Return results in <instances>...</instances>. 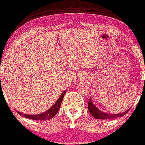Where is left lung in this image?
Instances as JSON below:
<instances>
[{
	"label": "left lung",
	"instance_id": "left-lung-1",
	"mask_svg": "<svg viewBox=\"0 0 145 145\" xmlns=\"http://www.w3.org/2000/svg\"><path fill=\"white\" fill-rule=\"evenodd\" d=\"M88 109L89 111L90 114H91L92 116L94 117L96 119H102V120H106V119H112L114 118H119L125 116V114L128 113V111L130 110L128 109L125 112L122 113V114H106V113L102 112L101 111H100L98 108L96 107L93 104V103L91 102V98H89V101L88 102Z\"/></svg>",
	"mask_w": 145,
	"mask_h": 145
}]
</instances>
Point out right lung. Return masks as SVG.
<instances>
[{
  "label": "right lung",
  "mask_w": 145,
  "mask_h": 145,
  "mask_svg": "<svg viewBox=\"0 0 145 145\" xmlns=\"http://www.w3.org/2000/svg\"><path fill=\"white\" fill-rule=\"evenodd\" d=\"M66 93V91L63 92L61 95H60V98H58V101H56V103L51 108H49L47 111H46L45 112L42 113V114H37V115H28V114H23L24 117L27 118L31 119V120H49V119L52 118L56 114L58 113V110L60 109V106L61 105L62 101H63V97L65 96V93ZM18 114L22 115V114L20 112L17 111Z\"/></svg>",
  "instance_id": "right-lung-1"
}]
</instances>
